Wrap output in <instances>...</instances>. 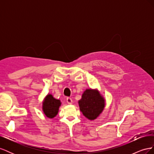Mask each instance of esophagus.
<instances>
[{
    "mask_svg": "<svg viewBox=\"0 0 154 154\" xmlns=\"http://www.w3.org/2000/svg\"><path fill=\"white\" fill-rule=\"evenodd\" d=\"M67 103L69 105H71L72 103V100L71 97H67Z\"/></svg>",
    "mask_w": 154,
    "mask_h": 154,
    "instance_id": "34e87169",
    "label": "esophagus"
}]
</instances>
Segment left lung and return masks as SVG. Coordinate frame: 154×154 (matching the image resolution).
I'll return each mask as SVG.
<instances>
[{"label":"left lung","mask_w":154,"mask_h":154,"mask_svg":"<svg viewBox=\"0 0 154 154\" xmlns=\"http://www.w3.org/2000/svg\"><path fill=\"white\" fill-rule=\"evenodd\" d=\"M78 104L83 115L92 121L96 119L103 112L105 100L97 89L87 88L78 101Z\"/></svg>","instance_id":"1"}]
</instances>
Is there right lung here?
Listing matches in <instances>:
<instances>
[{"label":"right lung","instance_id":"obj_1","mask_svg":"<svg viewBox=\"0 0 154 154\" xmlns=\"http://www.w3.org/2000/svg\"><path fill=\"white\" fill-rule=\"evenodd\" d=\"M61 101L54 98L52 94H48L45 96L42 103V110L46 117L53 118L58 114Z\"/></svg>","mask_w":154,"mask_h":154}]
</instances>
